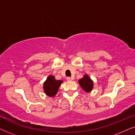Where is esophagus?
Returning <instances> with one entry per match:
<instances>
[{
  "mask_svg": "<svg viewBox=\"0 0 135 135\" xmlns=\"http://www.w3.org/2000/svg\"><path fill=\"white\" fill-rule=\"evenodd\" d=\"M67 79L68 81H72L73 80V77H67V79Z\"/></svg>",
  "mask_w": 135,
  "mask_h": 135,
  "instance_id": "esophagus-1",
  "label": "esophagus"
}]
</instances>
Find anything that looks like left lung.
Wrapping results in <instances>:
<instances>
[{"instance_id": "8db88e82", "label": "left lung", "mask_w": 135, "mask_h": 135, "mask_svg": "<svg viewBox=\"0 0 135 135\" xmlns=\"http://www.w3.org/2000/svg\"><path fill=\"white\" fill-rule=\"evenodd\" d=\"M79 85L85 91L86 93H90L93 88V81L87 74H85L84 77L78 81Z\"/></svg>"}]
</instances>
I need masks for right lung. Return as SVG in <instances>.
<instances>
[{
    "mask_svg": "<svg viewBox=\"0 0 135 135\" xmlns=\"http://www.w3.org/2000/svg\"><path fill=\"white\" fill-rule=\"evenodd\" d=\"M63 80H56L52 75H49L47 80L44 82L43 88L44 93L49 97H54L58 91L59 87L61 86Z\"/></svg>",
    "mask_w": 135,
    "mask_h": 135,
    "instance_id": "right-lung-1",
    "label": "right lung"
}]
</instances>
